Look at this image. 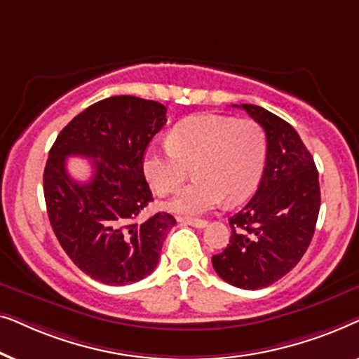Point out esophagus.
Instances as JSON below:
<instances>
[{"instance_id": "34e87169", "label": "esophagus", "mask_w": 359, "mask_h": 359, "mask_svg": "<svg viewBox=\"0 0 359 359\" xmlns=\"http://www.w3.org/2000/svg\"><path fill=\"white\" fill-rule=\"evenodd\" d=\"M178 222L180 224H184V225H191V227H196V229H204L208 222L203 219H186V217H178Z\"/></svg>"}]
</instances>
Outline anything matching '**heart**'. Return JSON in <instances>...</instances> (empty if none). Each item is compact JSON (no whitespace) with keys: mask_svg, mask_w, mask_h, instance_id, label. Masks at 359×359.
I'll return each instance as SVG.
<instances>
[{"mask_svg":"<svg viewBox=\"0 0 359 359\" xmlns=\"http://www.w3.org/2000/svg\"><path fill=\"white\" fill-rule=\"evenodd\" d=\"M266 161V135L253 119L201 114L176 124L168 144L150 145L144 175L158 196L171 194L188 178L194 183L166 204L171 212L201 215L222 203H238L257 188Z\"/></svg>","mask_w":359,"mask_h":359,"instance_id":"1","label":"heart"}]
</instances>
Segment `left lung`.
Instances as JSON below:
<instances>
[{
	"label": "left lung",
	"instance_id": "8db88e82",
	"mask_svg": "<svg viewBox=\"0 0 359 359\" xmlns=\"http://www.w3.org/2000/svg\"><path fill=\"white\" fill-rule=\"evenodd\" d=\"M266 134V165L252 199L229 219L232 235L212 266L240 289L271 286L301 262L320 209L318 171L291 124L255 104H242Z\"/></svg>",
	"mask_w": 359,
	"mask_h": 359
}]
</instances>
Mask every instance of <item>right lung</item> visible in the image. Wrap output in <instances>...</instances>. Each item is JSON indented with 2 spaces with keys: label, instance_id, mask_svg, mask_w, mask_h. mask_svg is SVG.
<instances>
[{
  "label": "right lung",
  "instance_id": "1",
  "mask_svg": "<svg viewBox=\"0 0 359 359\" xmlns=\"http://www.w3.org/2000/svg\"><path fill=\"white\" fill-rule=\"evenodd\" d=\"M166 124V107L135 96L97 101L63 127L43 170V196L53 233L73 263L109 286L149 276L158 264L173 215L139 222L151 199L145 150ZM76 154L93 161V176L78 184L66 171Z\"/></svg>",
  "mask_w": 359,
  "mask_h": 359
}]
</instances>
